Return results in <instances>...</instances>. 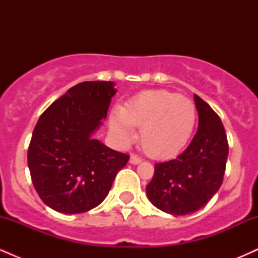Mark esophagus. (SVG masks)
<instances>
[{
    "label": "esophagus",
    "instance_id": "1",
    "mask_svg": "<svg viewBox=\"0 0 258 258\" xmlns=\"http://www.w3.org/2000/svg\"><path fill=\"white\" fill-rule=\"evenodd\" d=\"M141 161H142L141 158H138L137 155H131V158H130V162H131L132 165H137Z\"/></svg>",
    "mask_w": 258,
    "mask_h": 258
}]
</instances>
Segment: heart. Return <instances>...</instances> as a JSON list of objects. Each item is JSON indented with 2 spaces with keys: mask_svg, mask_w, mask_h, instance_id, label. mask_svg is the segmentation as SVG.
Wrapping results in <instances>:
<instances>
[{
  "mask_svg": "<svg viewBox=\"0 0 258 258\" xmlns=\"http://www.w3.org/2000/svg\"><path fill=\"white\" fill-rule=\"evenodd\" d=\"M195 125L194 103L166 90L143 92L121 111L112 112L109 121L111 135L121 143H128L135 137L132 127H141L142 147L155 159L172 158L182 152Z\"/></svg>",
  "mask_w": 258,
  "mask_h": 258,
  "instance_id": "1",
  "label": "heart"
}]
</instances>
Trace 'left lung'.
I'll return each mask as SVG.
<instances>
[{
	"instance_id": "left-lung-1",
	"label": "left lung",
	"mask_w": 258,
	"mask_h": 258,
	"mask_svg": "<svg viewBox=\"0 0 258 258\" xmlns=\"http://www.w3.org/2000/svg\"><path fill=\"white\" fill-rule=\"evenodd\" d=\"M199 126L193 141L176 159L155 164L147 185L148 199L171 215L197 212L211 200L223 182L228 142L223 123L212 108L194 94Z\"/></svg>"
}]
</instances>
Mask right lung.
Returning <instances> with one entry per match:
<instances>
[{
	"instance_id": "right-lung-1",
	"label": "right lung",
	"mask_w": 258,
	"mask_h": 258,
	"mask_svg": "<svg viewBox=\"0 0 258 258\" xmlns=\"http://www.w3.org/2000/svg\"><path fill=\"white\" fill-rule=\"evenodd\" d=\"M116 93L111 81H85L53 102L38 119L28 150L32 184L41 200L61 214L98 206L130 156L93 133Z\"/></svg>"
}]
</instances>
